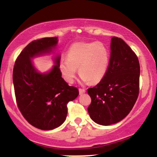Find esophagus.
<instances>
[{
	"instance_id": "34e87169",
	"label": "esophagus",
	"mask_w": 157,
	"mask_h": 157,
	"mask_svg": "<svg viewBox=\"0 0 157 157\" xmlns=\"http://www.w3.org/2000/svg\"><path fill=\"white\" fill-rule=\"evenodd\" d=\"M79 92H80V94H82L86 92V90L84 89H79Z\"/></svg>"
}]
</instances>
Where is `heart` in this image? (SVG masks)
<instances>
[{
    "label": "heart",
    "instance_id": "1",
    "mask_svg": "<svg viewBox=\"0 0 157 157\" xmlns=\"http://www.w3.org/2000/svg\"><path fill=\"white\" fill-rule=\"evenodd\" d=\"M109 61V51L102 42H75L68 48L66 60L61 61L59 68L68 83L75 81L77 68L82 81L97 83L105 77Z\"/></svg>",
    "mask_w": 157,
    "mask_h": 157
}]
</instances>
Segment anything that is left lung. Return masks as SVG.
<instances>
[{"mask_svg": "<svg viewBox=\"0 0 157 157\" xmlns=\"http://www.w3.org/2000/svg\"><path fill=\"white\" fill-rule=\"evenodd\" d=\"M138 57L123 40L113 37L109 66L105 77L88 94L91 102L88 111L95 122L109 125L128 114L140 92Z\"/></svg>", "mask_w": 157, "mask_h": 157, "instance_id": "8db88e82", "label": "left lung"}]
</instances>
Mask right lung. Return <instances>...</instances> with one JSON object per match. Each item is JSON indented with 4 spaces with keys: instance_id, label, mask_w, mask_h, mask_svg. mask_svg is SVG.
<instances>
[{
    "instance_id": "right-lung-1",
    "label": "right lung",
    "mask_w": 157,
    "mask_h": 157,
    "mask_svg": "<svg viewBox=\"0 0 157 157\" xmlns=\"http://www.w3.org/2000/svg\"><path fill=\"white\" fill-rule=\"evenodd\" d=\"M57 44V37L32 41L16 59L13 68V84L18 109L34 127L52 130L62 125L67 116V104L78 96L75 86H68L59 68L60 57L48 74L36 71L31 58L48 53Z\"/></svg>"
}]
</instances>
